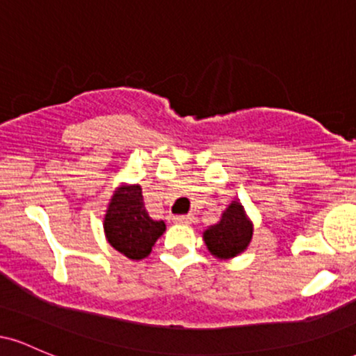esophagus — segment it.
I'll list each match as a JSON object with an SVG mask.
<instances>
[{
	"label": "esophagus",
	"mask_w": 356,
	"mask_h": 356,
	"mask_svg": "<svg viewBox=\"0 0 356 356\" xmlns=\"http://www.w3.org/2000/svg\"><path fill=\"white\" fill-rule=\"evenodd\" d=\"M172 222L174 224H191L192 222V216L191 214H187V216H174Z\"/></svg>",
	"instance_id": "esophagus-1"
}]
</instances>
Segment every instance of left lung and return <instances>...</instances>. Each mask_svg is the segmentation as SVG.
Returning <instances> with one entry per match:
<instances>
[{"instance_id":"left-lung-1","label":"left lung","mask_w":356,"mask_h":356,"mask_svg":"<svg viewBox=\"0 0 356 356\" xmlns=\"http://www.w3.org/2000/svg\"><path fill=\"white\" fill-rule=\"evenodd\" d=\"M202 238L214 257L229 259L241 254L252 239V222L248 219L243 204L232 201L219 222L207 227Z\"/></svg>"}]
</instances>
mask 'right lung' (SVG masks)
<instances>
[{"mask_svg":"<svg viewBox=\"0 0 356 356\" xmlns=\"http://www.w3.org/2000/svg\"><path fill=\"white\" fill-rule=\"evenodd\" d=\"M104 231L110 246L138 261L150 254L155 241L164 234L165 222L150 218L138 184H122L110 199Z\"/></svg>","mask_w":356,"mask_h":356,"instance_id":"obj_1","label":"right lung"}]
</instances>
